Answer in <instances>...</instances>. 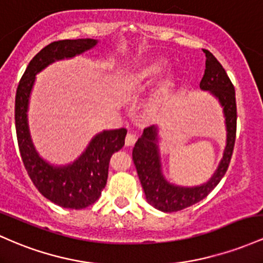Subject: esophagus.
Here are the masks:
<instances>
[{
  "instance_id": "esophagus-1",
  "label": "esophagus",
  "mask_w": 263,
  "mask_h": 263,
  "mask_svg": "<svg viewBox=\"0 0 263 263\" xmlns=\"http://www.w3.org/2000/svg\"><path fill=\"white\" fill-rule=\"evenodd\" d=\"M135 142H136V136H135L134 134H128V135H127L126 140H125L126 146H134Z\"/></svg>"
}]
</instances>
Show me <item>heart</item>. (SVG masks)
<instances>
[{"label":"heart","mask_w":263,"mask_h":263,"mask_svg":"<svg viewBox=\"0 0 263 263\" xmlns=\"http://www.w3.org/2000/svg\"><path fill=\"white\" fill-rule=\"evenodd\" d=\"M166 66L167 62L162 59H154L142 63L127 80V89L131 92H140L147 85H149L152 81L157 79L161 72L166 68ZM172 83H174V76L171 73L164 74L158 82L157 88H156L154 99H152V105L160 102L166 96L167 92L172 87Z\"/></svg>","instance_id":"obj_1"}]
</instances>
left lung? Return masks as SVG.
<instances>
[{"label":"left lung","mask_w":263,"mask_h":263,"mask_svg":"<svg viewBox=\"0 0 263 263\" xmlns=\"http://www.w3.org/2000/svg\"><path fill=\"white\" fill-rule=\"evenodd\" d=\"M206 53V68L200 88L209 92L222 107L226 126V146L217 168L206 182L197 186H180L170 182L163 175L160 151V127L154 125L143 129L132 151L138 178L145 191L146 200L151 206L162 212H176L203 200L222 180L232 156L236 140V96L226 71L210 51Z\"/></svg>","instance_id":"left-lung-1"}]
</instances>
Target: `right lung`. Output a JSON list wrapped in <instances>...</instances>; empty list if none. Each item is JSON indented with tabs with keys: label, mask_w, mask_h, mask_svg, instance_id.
<instances>
[{
	"label": "right lung",
	"mask_w": 263,
	"mask_h": 263,
	"mask_svg": "<svg viewBox=\"0 0 263 263\" xmlns=\"http://www.w3.org/2000/svg\"><path fill=\"white\" fill-rule=\"evenodd\" d=\"M99 40L77 39L52 42L31 60L17 87L14 122L20 154L36 189L63 209L81 210L95 203L105 189L112 154L125 145L126 128L103 129L91 138L85 151L70 163L54 164L33 145L28 126V107L36 76L56 61L71 60L96 47Z\"/></svg>",
	"instance_id": "obj_1"
}]
</instances>
